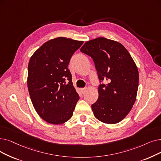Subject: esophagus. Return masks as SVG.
Instances as JSON below:
<instances>
[{
    "instance_id": "1",
    "label": "esophagus",
    "mask_w": 161,
    "mask_h": 161,
    "mask_svg": "<svg viewBox=\"0 0 161 161\" xmlns=\"http://www.w3.org/2000/svg\"><path fill=\"white\" fill-rule=\"evenodd\" d=\"M86 90H87V88H81V89H80V91H81V92L82 93H84L86 92Z\"/></svg>"
}]
</instances>
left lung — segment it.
I'll return each instance as SVG.
<instances>
[{
    "instance_id": "left-lung-1",
    "label": "left lung",
    "mask_w": 161,
    "mask_h": 161,
    "mask_svg": "<svg viewBox=\"0 0 161 161\" xmlns=\"http://www.w3.org/2000/svg\"><path fill=\"white\" fill-rule=\"evenodd\" d=\"M80 51L93 58L101 83L99 97L92 105L97 119L116 124L130 113L139 85L137 66L121 43L104 37L90 40Z\"/></svg>"
}]
</instances>
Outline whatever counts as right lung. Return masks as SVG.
Here are the masks:
<instances>
[{
	"instance_id": "1",
	"label": "right lung",
	"mask_w": 161,
	"mask_h": 161,
	"mask_svg": "<svg viewBox=\"0 0 161 161\" xmlns=\"http://www.w3.org/2000/svg\"><path fill=\"white\" fill-rule=\"evenodd\" d=\"M83 41L66 37L48 41L33 53L28 64L27 87L33 105L48 123L67 122L80 97L68 68L74 53Z\"/></svg>"
}]
</instances>
